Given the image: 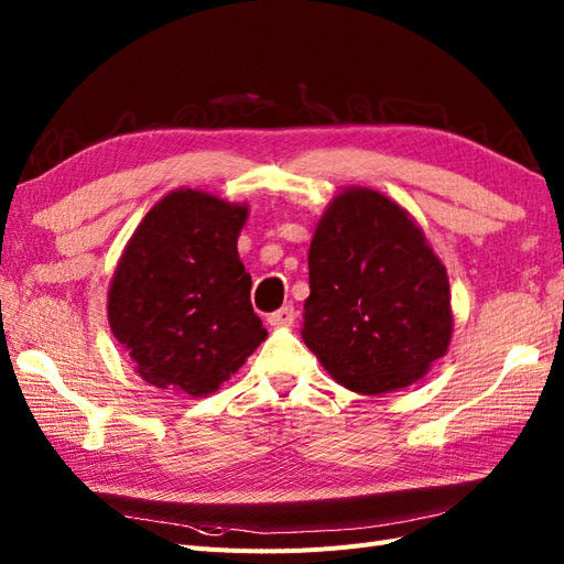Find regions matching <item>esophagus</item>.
Wrapping results in <instances>:
<instances>
[{
    "instance_id": "34e87169",
    "label": "esophagus",
    "mask_w": 564,
    "mask_h": 564,
    "mask_svg": "<svg viewBox=\"0 0 564 564\" xmlns=\"http://www.w3.org/2000/svg\"><path fill=\"white\" fill-rule=\"evenodd\" d=\"M294 319H296L294 305H282L280 311H275V313H270V315H268L270 327H292Z\"/></svg>"
}]
</instances>
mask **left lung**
<instances>
[{"mask_svg": "<svg viewBox=\"0 0 564 564\" xmlns=\"http://www.w3.org/2000/svg\"><path fill=\"white\" fill-rule=\"evenodd\" d=\"M308 270L301 336L340 386L400 390L447 352V268L398 202L357 185L338 193L315 228Z\"/></svg>", "mask_w": 564, "mask_h": 564, "instance_id": "8db88e82", "label": "left lung"}]
</instances>
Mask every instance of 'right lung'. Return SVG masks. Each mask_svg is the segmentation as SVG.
<instances>
[{
    "label": "right lung",
    "mask_w": 564,
    "mask_h": 564,
    "mask_svg": "<svg viewBox=\"0 0 564 564\" xmlns=\"http://www.w3.org/2000/svg\"><path fill=\"white\" fill-rule=\"evenodd\" d=\"M247 214V204L181 187L127 242L110 282L108 322L150 386L209 395L265 340L237 253Z\"/></svg>",
    "instance_id": "1"
}]
</instances>
